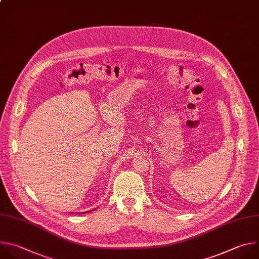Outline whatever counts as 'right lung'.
<instances>
[{
    "label": "right lung",
    "instance_id": "right-lung-1",
    "mask_svg": "<svg viewBox=\"0 0 259 259\" xmlns=\"http://www.w3.org/2000/svg\"><path fill=\"white\" fill-rule=\"evenodd\" d=\"M91 211H93V210H91ZM88 212H90V211H88ZM81 213H85V212H81Z\"/></svg>",
    "mask_w": 259,
    "mask_h": 259
}]
</instances>
